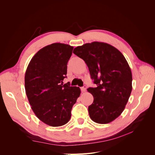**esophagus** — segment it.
<instances>
[{"instance_id":"esophagus-1","label":"esophagus","mask_w":155,"mask_h":155,"mask_svg":"<svg viewBox=\"0 0 155 155\" xmlns=\"http://www.w3.org/2000/svg\"><path fill=\"white\" fill-rule=\"evenodd\" d=\"M86 89H87V86L86 85H84L82 87H81V90L82 92H85Z\"/></svg>"}]
</instances>
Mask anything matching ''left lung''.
Returning a JSON list of instances; mask_svg holds the SVG:
<instances>
[{
	"label": "left lung",
	"instance_id": "left-lung-1",
	"mask_svg": "<svg viewBox=\"0 0 155 155\" xmlns=\"http://www.w3.org/2000/svg\"><path fill=\"white\" fill-rule=\"evenodd\" d=\"M85 61L96 87L87 89L94 97L88 113L97 124L110 123L122 113L132 91V73L124 55L114 46L92 42L75 48Z\"/></svg>",
	"mask_w": 155,
	"mask_h": 155
}]
</instances>
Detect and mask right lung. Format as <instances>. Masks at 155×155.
I'll return each mask as SVG.
<instances>
[{
  "label": "right lung",
  "mask_w": 155,
  "mask_h": 155,
  "mask_svg": "<svg viewBox=\"0 0 155 155\" xmlns=\"http://www.w3.org/2000/svg\"><path fill=\"white\" fill-rule=\"evenodd\" d=\"M73 49L63 43L46 46L32 58L25 73L26 94L31 109L41 121L51 127L68 122L81 94L79 87L62 83Z\"/></svg>",
  "instance_id": "add662e5"
}]
</instances>
